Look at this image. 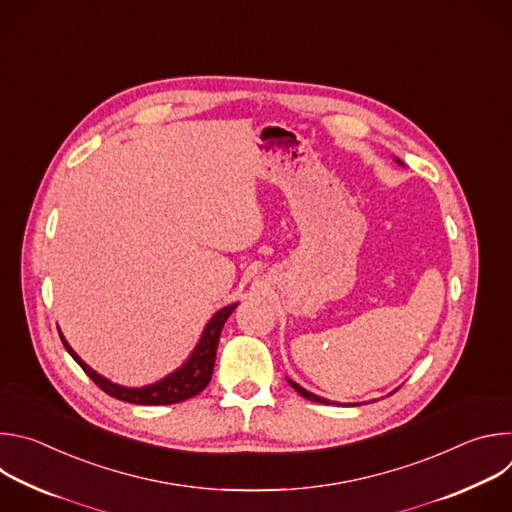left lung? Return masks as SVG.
I'll return each mask as SVG.
<instances>
[{"mask_svg":"<svg viewBox=\"0 0 512 512\" xmlns=\"http://www.w3.org/2000/svg\"><path fill=\"white\" fill-rule=\"evenodd\" d=\"M287 381H289V379H287ZM289 385L294 387V389H296V391H298L302 397H306V399H310V401H316V403H328L326 399H322V397H318V395H314V393L306 391L304 387H300V385H298V383H294V381H289Z\"/></svg>","mask_w":512,"mask_h":512,"instance_id":"1","label":"left lung"}]
</instances>
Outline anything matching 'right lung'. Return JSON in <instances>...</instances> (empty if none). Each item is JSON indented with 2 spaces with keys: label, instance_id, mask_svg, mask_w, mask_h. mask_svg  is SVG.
Here are the masks:
<instances>
[{
  "label": "right lung",
  "instance_id": "1",
  "mask_svg": "<svg viewBox=\"0 0 512 512\" xmlns=\"http://www.w3.org/2000/svg\"><path fill=\"white\" fill-rule=\"evenodd\" d=\"M235 308H237V304L227 306L221 312L214 314V318L206 324L204 334H202L196 350L192 352V356L188 358V362L184 364L182 369H178L170 377H166V379H162V381H158L150 387H141V389H127V387L115 385V383L107 381L105 377L97 375L91 367H87V364L77 356V352L68 346V342L62 338V334H60V340H62L64 348L68 350V354L79 362V367L107 395H111L119 401L135 403V405H172V403H180V401H186V399L198 395L210 383V377H212V371H214L218 338H221V330H223L227 318L233 314Z\"/></svg>",
  "mask_w": 512,
  "mask_h": 512
}]
</instances>
